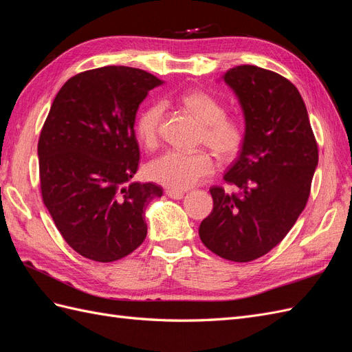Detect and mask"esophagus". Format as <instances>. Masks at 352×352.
Returning a JSON list of instances; mask_svg holds the SVG:
<instances>
[{
    "label": "esophagus",
    "mask_w": 352,
    "mask_h": 352,
    "mask_svg": "<svg viewBox=\"0 0 352 352\" xmlns=\"http://www.w3.org/2000/svg\"><path fill=\"white\" fill-rule=\"evenodd\" d=\"M166 194H167V197L173 198V199H182L185 195V192H182V190H176V189H167Z\"/></svg>",
    "instance_id": "34e87169"
}]
</instances>
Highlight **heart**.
Masks as SVG:
<instances>
[{"label":"heart","instance_id":"heart-1","mask_svg":"<svg viewBox=\"0 0 352 352\" xmlns=\"http://www.w3.org/2000/svg\"><path fill=\"white\" fill-rule=\"evenodd\" d=\"M180 102L186 111L204 124L201 142L221 158H230L238 154L245 138L243 124L236 117L226 116L221 101L204 91H190L182 95ZM163 114V105L154 104L138 117L135 131L144 146L154 148L158 144ZM212 168L214 163L206 151L185 153L170 150L153 158L145 166V176L166 188L184 190L201 182L212 172Z\"/></svg>","mask_w":352,"mask_h":352}]
</instances>
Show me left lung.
I'll list each match as a JSON object with an SVG mask.
<instances>
[{"instance_id":"1","label":"left lung","mask_w":352,"mask_h":352,"mask_svg":"<svg viewBox=\"0 0 352 352\" xmlns=\"http://www.w3.org/2000/svg\"><path fill=\"white\" fill-rule=\"evenodd\" d=\"M245 117L238 158L223 176L239 194L210 188L212 211L199 238L219 257L247 263L273 250L292 229L310 197L318 148L301 94L280 74L236 66L223 76Z\"/></svg>"}]
</instances>
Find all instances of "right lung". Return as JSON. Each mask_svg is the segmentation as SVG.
<instances>
[{
  "instance_id": "right-lung-1",
  "label": "right lung",
  "mask_w": 352,
  "mask_h": 352,
  "mask_svg": "<svg viewBox=\"0 0 352 352\" xmlns=\"http://www.w3.org/2000/svg\"><path fill=\"white\" fill-rule=\"evenodd\" d=\"M162 83L141 69L105 66L70 78L52 101L38 142L42 201L85 258L120 260L146 236L145 207L163 189L127 182L140 166L136 111Z\"/></svg>"
}]
</instances>
